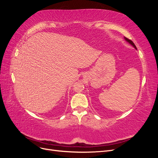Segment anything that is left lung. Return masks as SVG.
Here are the masks:
<instances>
[{"label": "left lung", "instance_id": "1", "mask_svg": "<svg viewBox=\"0 0 158 158\" xmlns=\"http://www.w3.org/2000/svg\"><path fill=\"white\" fill-rule=\"evenodd\" d=\"M124 38H125V41H127V42H128V44H131L133 47H134V48H135V49H136V45H135V44H134V43L131 41V40H128V39H127V37H124Z\"/></svg>", "mask_w": 158, "mask_h": 158}]
</instances>
